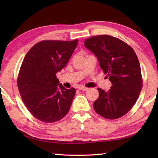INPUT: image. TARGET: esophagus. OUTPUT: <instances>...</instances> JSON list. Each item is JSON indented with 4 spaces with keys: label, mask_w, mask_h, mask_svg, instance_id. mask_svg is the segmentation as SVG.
I'll return each instance as SVG.
<instances>
[{
    "label": "esophagus",
    "mask_w": 158,
    "mask_h": 158,
    "mask_svg": "<svg viewBox=\"0 0 158 158\" xmlns=\"http://www.w3.org/2000/svg\"><path fill=\"white\" fill-rule=\"evenodd\" d=\"M79 90H89V89H88V88H86V87H85V86H83V85H80V86H79Z\"/></svg>",
    "instance_id": "obj_1"
}]
</instances>
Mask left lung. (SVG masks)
Returning a JSON list of instances; mask_svg holds the SVG:
<instances>
[{"label": "left lung", "mask_w": 158, "mask_h": 158, "mask_svg": "<svg viewBox=\"0 0 158 158\" xmlns=\"http://www.w3.org/2000/svg\"><path fill=\"white\" fill-rule=\"evenodd\" d=\"M84 45L98 58L112 84L106 92L98 89L99 98L93 103L95 111L106 119L123 116L136 103L142 89L137 54L130 45L108 35L93 36L85 40Z\"/></svg>", "instance_id": "1"}]
</instances>
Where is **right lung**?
Here are the masks:
<instances>
[{
    "label": "right lung",
    "instance_id": "obj_1",
    "mask_svg": "<svg viewBox=\"0 0 158 158\" xmlns=\"http://www.w3.org/2000/svg\"><path fill=\"white\" fill-rule=\"evenodd\" d=\"M77 44L78 40H42L26 53L17 86L23 104L39 121L54 123L68 113L76 89L64 88L56 73L65 68Z\"/></svg>",
    "mask_w": 158,
    "mask_h": 158
}]
</instances>
